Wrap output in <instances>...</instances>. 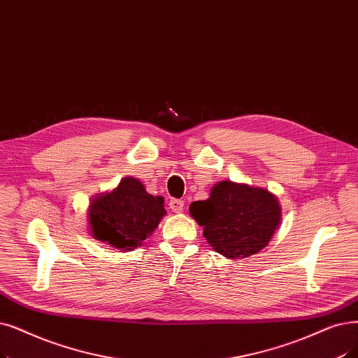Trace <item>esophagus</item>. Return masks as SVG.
<instances>
[{
	"label": "esophagus",
	"mask_w": 358,
	"mask_h": 358,
	"mask_svg": "<svg viewBox=\"0 0 358 358\" xmlns=\"http://www.w3.org/2000/svg\"><path fill=\"white\" fill-rule=\"evenodd\" d=\"M169 209L173 210V212H176V213L182 212V209H184V201L180 200V199H171V200H169Z\"/></svg>",
	"instance_id": "1"
}]
</instances>
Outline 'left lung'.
<instances>
[{
  "label": "left lung",
  "mask_w": 358,
  "mask_h": 358,
  "mask_svg": "<svg viewBox=\"0 0 358 358\" xmlns=\"http://www.w3.org/2000/svg\"><path fill=\"white\" fill-rule=\"evenodd\" d=\"M190 215L217 253L229 259L260 252L281 222V208L272 193L231 181L217 182L210 197L190 205Z\"/></svg>",
  "instance_id": "1"
}]
</instances>
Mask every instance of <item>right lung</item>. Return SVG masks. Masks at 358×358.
Returning <instances> with one entry per match:
<instances>
[{
  "mask_svg": "<svg viewBox=\"0 0 358 358\" xmlns=\"http://www.w3.org/2000/svg\"><path fill=\"white\" fill-rule=\"evenodd\" d=\"M165 213L164 199L146 193L141 181L129 177L114 192L92 200L89 224L93 237L130 252L152 234Z\"/></svg>",
  "mask_w": 358,
  "mask_h": 358,
  "instance_id": "add662e5",
  "label": "right lung"
}]
</instances>
